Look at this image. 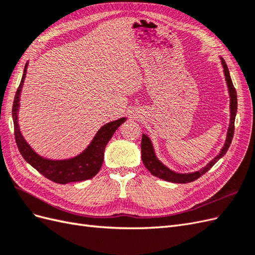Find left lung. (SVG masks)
<instances>
[{"label": "left lung", "instance_id": "1", "mask_svg": "<svg viewBox=\"0 0 255 255\" xmlns=\"http://www.w3.org/2000/svg\"><path fill=\"white\" fill-rule=\"evenodd\" d=\"M220 60L223 68V73H225V76H226V82H227L229 96H230V123H229V128L227 132L225 144H223V146L217 155H216L211 161H208L204 167L200 168L199 170L192 171V172H176V171H173L172 169L168 168L165 164L161 163V161L157 158L151 138L148 135L142 134L141 159L145 168L148 169V170L151 172V174H153L154 176L159 177V179L168 181V182H172V183H180V184L190 183L192 181L199 179L200 176L203 175L205 172L210 170V169L217 163L222 156H225V154L227 153L231 142H232L233 135H234V122H235L236 112H237V95H236V90L233 86L232 80H231L230 72H229L226 61L222 57H220Z\"/></svg>", "mask_w": 255, "mask_h": 255}]
</instances>
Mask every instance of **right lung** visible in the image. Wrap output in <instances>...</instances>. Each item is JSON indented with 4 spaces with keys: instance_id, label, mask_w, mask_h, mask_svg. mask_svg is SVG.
I'll return each instance as SVG.
<instances>
[{
    "instance_id": "1",
    "label": "right lung",
    "mask_w": 255,
    "mask_h": 255,
    "mask_svg": "<svg viewBox=\"0 0 255 255\" xmlns=\"http://www.w3.org/2000/svg\"><path fill=\"white\" fill-rule=\"evenodd\" d=\"M28 61L24 67V71L21 79L19 88L16 92L12 105V120L14 127V137L21 155L27 163L39 171L47 179L58 183L67 184L71 182H80L89 180L94 177L102 167L104 159L105 146L111 140L112 136L123 122L127 121V117L111 121L102 126L92 138L90 143L78 155L63 159H53L40 155L37 153L23 137L19 127V110L20 98L23 88V84L26 76Z\"/></svg>"
}]
</instances>
